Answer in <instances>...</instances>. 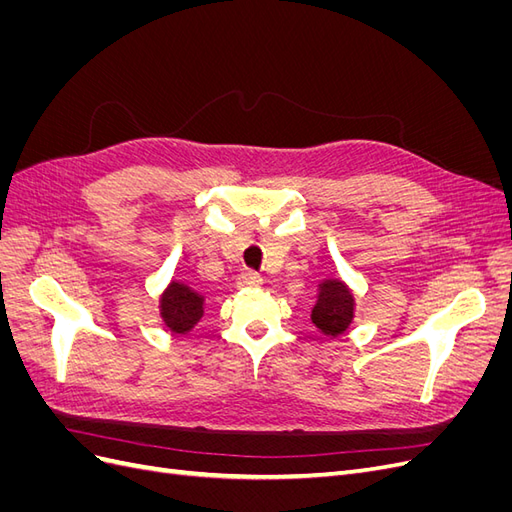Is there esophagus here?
<instances>
[{"mask_svg":"<svg viewBox=\"0 0 512 512\" xmlns=\"http://www.w3.org/2000/svg\"><path fill=\"white\" fill-rule=\"evenodd\" d=\"M241 288H258L262 284L260 275L254 273V271H245L239 275V282H237Z\"/></svg>","mask_w":512,"mask_h":512,"instance_id":"34e87169","label":"esophagus"}]
</instances>
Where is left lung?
Wrapping results in <instances>:
<instances>
[{
    "instance_id": "8db88e82",
    "label": "left lung",
    "mask_w": 512,
    "mask_h": 512,
    "mask_svg": "<svg viewBox=\"0 0 512 512\" xmlns=\"http://www.w3.org/2000/svg\"><path fill=\"white\" fill-rule=\"evenodd\" d=\"M354 318V294L342 280H324L318 286V301L312 307V322L327 337L348 331Z\"/></svg>"
}]
</instances>
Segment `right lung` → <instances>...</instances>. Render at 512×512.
<instances>
[{"label": "right lung", "instance_id": "obj_1", "mask_svg": "<svg viewBox=\"0 0 512 512\" xmlns=\"http://www.w3.org/2000/svg\"><path fill=\"white\" fill-rule=\"evenodd\" d=\"M205 314V297L188 284L173 280L160 297V316L170 333H190Z\"/></svg>", "mask_w": 512, "mask_h": 512}]
</instances>
